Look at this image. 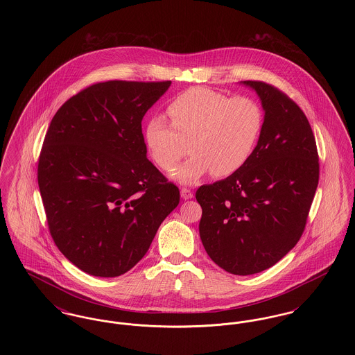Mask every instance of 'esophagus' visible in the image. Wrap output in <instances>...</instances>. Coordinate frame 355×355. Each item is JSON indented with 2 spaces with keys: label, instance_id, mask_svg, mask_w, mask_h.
Returning <instances> with one entry per match:
<instances>
[{
  "label": "esophagus",
  "instance_id": "obj_1",
  "mask_svg": "<svg viewBox=\"0 0 355 355\" xmlns=\"http://www.w3.org/2000/svg\"><path fill=\"white\" fill-rule=\"evenodd\" d=\"M181 197H182L184 200H190V198H193V191L189 190L187 187H182V189H181Z\"/></svg>",
  "mask_w": 355,
  "mask_h": 355
}]
</instances>
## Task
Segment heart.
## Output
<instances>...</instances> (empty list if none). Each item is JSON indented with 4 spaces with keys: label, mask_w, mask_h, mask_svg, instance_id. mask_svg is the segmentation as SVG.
<instances>
[{
    "label": "heart",
    "mask_w": 355,
    "mask_h": 355,
    "mask_svg": "<svg viewBox=\"0 0 355 355\" xmlns=\"http://www.w3.org/2000/svg\"><path fill=\"white\" fill-rule=\"evenodd\" d=\"M169 123L154 116L145 125L144 139L153 162L173 169L189 148L191 155L173 177L185 185L211 173L226 178L253 157L265 128V113L249 97L230 98L209 87H190L170 101Z\"/></svg>",
    "instance_id": "heart-1"
}]
</instances>
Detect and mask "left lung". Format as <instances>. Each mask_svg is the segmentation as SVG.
<instances>
[{
  "instance_id": "obj_1",
  "label": "left lung",
  "mask_w": 355,
  "mask_h": 355,
  "mask_svg": "<svg viewBox=\"0 0 355 355\" xmlns=\"http://www.w3.org/2000/svg\"><path fill=\"white\" fill-rule=\"evenodd\" d=\"M255 90L265 128L250 161L236 174L203 185L200 236L207 255L223 270L250 275L282 259L304 233L320 162L311 126L284 92L262 81Z\"/></svg>"
}]
</instances>
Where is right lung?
<instances>
[{
  "mask_svg": "<svg viewBox=\"0 0 355 355\" xmlns=\"http://www.w3.org/2000/svg\"><path fill=\"white\" fill-rule=\"evenodd\" d=\"M171 81H106L54 114L38 159L51 238L78 269L112 278L135 266L180 203L146 158L142 119Z\"/></svg>",
  "mask_w": 355,
  "mask_h": 355,
  "instance_id": "1",
  "label": "right lung"
}]
</instances>
